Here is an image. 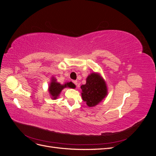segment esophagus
Here are the masks:
<instances>
[{
	"instance_id": "obj_1",
	"label": "esophagus",
	"mask_w": 156,
	"mask_h": 156,
	"mask_svg": "<svg viewBox=\"0 0 156 156\" xmlns=\"http://www.w3.org/2000/svg\"><path fill=\"white\" fill-rule=\"evenodd\" d=\"M73 83L75 84V85H77L78 82H77V81H73Z\"/></svg>"
}]
</instances>
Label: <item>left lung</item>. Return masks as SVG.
<instances>
[{"instance_id": "1", "label": "left lung", "mask_w": 156, "mask_h": 156, "mask_svg": "<svg viewBox=\"0 0 156 156\" xmlns=\"http://www.w3.org/2000/svg\"><path fill=\"white\" fill-rule=\"evenodd\" d=\"M85 84H82L81 96L89 107L99 104L107 96L106 82L99 73L92 72L88 75Z\"/></svg>"}]
</instances>
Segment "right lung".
<instances>
[{
	"mask_svg": "<svg viewBox=\"0 0 156 156\" xmlns=\"http://www.w3.org/2000/svg\"><path fill=\"white\" fill-rule=\"evenodd\" d=\"M65 88H74L75 87L72 82L65 83L63 84H61L60 83L57 82V80L55 77L52 76L48 87V91L52 100H56L62 90Z\"/></svg>",
	"mask_w": 156,
	"mask_h": 156,
	"instance_id": "obj_1",
	"label": "right lung"
}]
</instances>
